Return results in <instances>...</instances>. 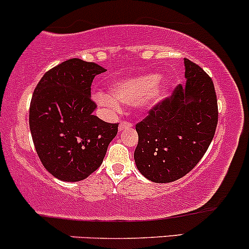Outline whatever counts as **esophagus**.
<instances>
[{
	"mask_svg": "<svg viewBox=\"0 0 249 249\" xmlns=\"http://www.w3.org/2000/svg\"><path fill=\"white\" fill-rule=\"evenodd\" d=\"M127 127H132V124H130V122H128V121H122L119 125V129L122 130L124 128H127Z\"/></svg>",
	"mask_w": 249,
	"mask_h": 249,
	"instance_id": "obj_1",
	"label": "esophagus"
}]
</instances>
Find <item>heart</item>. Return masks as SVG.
<instances>
[{"mask_svg":"<svg viewBox=\"0 0 249 249\" xmlns=\"http://www.w3.org/2000/svg\"><path fill=\"white\" fill-rule=\"evenodd\" d=\"M170 82L165 77L154 73L141 74L115 82L109 87V95L95 92L93 101L104 113L119 111L121 104H134L141 109H149L166 97Z\"/></svg>","mask_w":249,"mask_h":249,"instance_id":"b5f03b06","label":"heart"}]
</instances>
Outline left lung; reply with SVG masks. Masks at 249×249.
I'll use <instances>...</instances> for the list:
<instances>
[{"label":"left lung","mask_w":249,"mask_h":249,"mask_svg":"<svg viewBox=\"0 0 249 249\" xmlns=\"http://www.w3.org/2000/svg\"><path fill=\"white\" fill-rule=\"evenodd\" d=\"M185 87L148 111L135 129L134 159L141 175L154 183L184 177L207 152L218 121L217 98L211 78L200 66L184 59Z\"/></svg>","instance_id":"obj_1"}]
</instances>
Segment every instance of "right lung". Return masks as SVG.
<instances>
[{"mask_svg": "<svg viewBox=\"0 0 249 249\" xmlns=\"http://www.w3.org/2000/svg\"><path fill=\"white\" fill-rule=\"evenodd\" d=\"M106 69L78 58L42 76L29 107V128L45 168L64 181L88 178L102 164L119 124L93 115L91 83Z\"/></svg>", "mask_w": 249, "mask_h": 249, "instance_id": "right-lung-1", "label": "right lung"}]
</instances>
